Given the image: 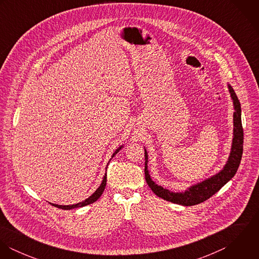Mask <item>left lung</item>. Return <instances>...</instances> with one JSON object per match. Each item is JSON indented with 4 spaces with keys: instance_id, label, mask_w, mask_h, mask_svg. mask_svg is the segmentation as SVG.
<instances>
[{
    "instance_id": "1",
    "label": "left lung",
    "mask_w": 259,
    "mask_h": 259,
    "mask_svg": "<svg viewBox=\"0 0 259 259\" xmlns=\"http://www.w3.org/2000/svg\"><path fill=\"white\" fill-rule=\"evenodd\" d=\"M227 88L233 103V139L230 148V153L226 163L223 168L218 174L211 176L210 178L197 183L196 185L189 186L185 191L174 192L160 185H156L150 178L148 169V155L147 149L145 148V175L146 181L150 189L158 196L164 200L182 204L185 206H191L201 203L211 197L217 193L222 186L226 185L236 174L237 168L240 164L242 151H243V130L241 123V107L238 98L232 89V87L227 83Z\"/></svg>"
}]
</instances>
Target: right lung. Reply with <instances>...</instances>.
<instances>
[{
    "label": "right lung",
    "instance_id": "add662e5",
    "mask_svg": "<svg viewBox=\"0 0 259 259\" xmlns=\"http://www.w3.org/2000/svg\"><path fill=\"white\" fill-rule=\"evenodd\" d=\"M122 148H123V146H120L119 148H116L115 151L112 153L111 158H112V157H113V156ZM108 164H109V163H108ZM107 167H108V166H107ZM106 185H107V172H106L105 176H104V179H103V182H102L101 185H100V186L97 188V190H96L89 198H87L85 200H83V201H81V202H78V203H76V204H71V205H59V204H55V203H51V202H50V203L53 204L54 206L58 207V208H62V209H66V210H70V209L76 208V207H82V206L89 205V204L94 203L95 201H97V200L101 197V195L103 194V192H104V190H105V188H106Z\"/></svg>",
    "mask_w": 259,
    "mask_h": 259
}]
</instances>
